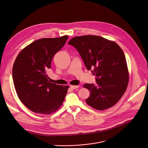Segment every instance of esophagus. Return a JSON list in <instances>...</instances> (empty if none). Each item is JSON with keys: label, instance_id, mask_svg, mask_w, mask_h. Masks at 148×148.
I'll use <instances>...</instances> for the list:
<instances>
[{"label": "esophagus", "instance_id": "obj_1", "mask_svg": "<svg viewBox=\"0 0 148 148\" xmlns=\"http://www.w3.org/2000/svg\"><path fill=\"white\" fill-rule=\"evenodd\" d=\"M70 87L73 89H76V88H78V86H71Z\"/></svg>", "mask_w": 148, "mask_h": 148}]
</instances>
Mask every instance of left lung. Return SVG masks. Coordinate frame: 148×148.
Masks as SVG:
<instances>
[{
	"label": "left lung",
	"instance_id": "left-lung-1",
	"mask_svg": "<svg viewBox=\"0 0 148 148\" xmlns=\"http://www.w3.org/2000/svg\"><path fill=\"white\" fill-rule=\"evenodd\" d=\"M68 44L77 49L87 69L96 76L97 84L83 85L90 92L87 104L98 110L113 107L124 95L129 79L122 48L115 42L96 35L75 36Z\"/></svg>",
	"mask_w": 148,
	"mask_h": 148
}]
</instances>
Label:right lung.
Here are the masks:
<instances>
[{"mask_svg": "<svg viewBox=\"0 0 148 148\" xmlns=\"http://www.w3.org/2000/svg\"><path fill=\"white\" fill-rule=\"evenodd\" d=\"M69 36L42 38L24 48L12 69L13 84L21 101L36 113L50 114L62 105L69 88L49 82L47 71Z\"/></svg>", "mask_w": 148, "mask_h": 148, "instance_id": "1", "label": "right lung"}]
</instances>
